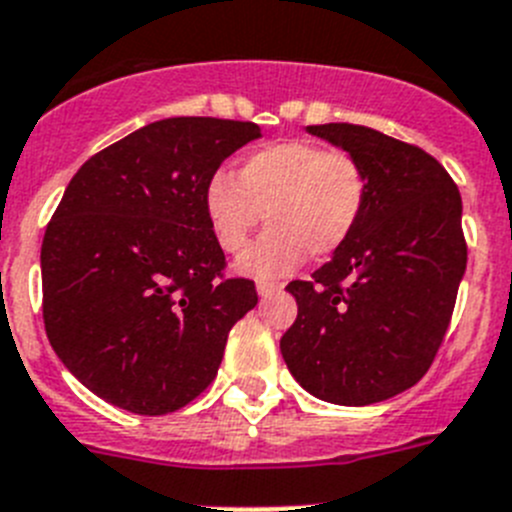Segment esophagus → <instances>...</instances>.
Masks as SVG:
<instances>
[{
    "label": "esophagus",
    "instance_id": "1",
    "mask_svg": "<svg viewBox=\"0 0 512 512\" xmlns=\"http://www.w3.org/2000/svg\"><path fill=\"white\" fill-rule=\"evenodd\" d=\"M281 283H273V281H257V293H260V299H268L273 293L281 291Z\"/></svg>",
    "mask_w": 512,
    "mask_h": 512
}]
</instances>
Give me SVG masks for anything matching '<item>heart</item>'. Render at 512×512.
I'll use <instances>...</instances> for the list:
<instances>
[{
	"label": "heart",
	"mask_w": 512,
	"mask_h": 512,
	"mask_svg": "<svg viewBox=\"0 0 512 512\" xmlns=\"http://www.w3.org/2000/svg\"><path fill=\"white\" fill-rule=\"evenodd\" d=\"M366 203L361 159L304 139L250 151L237 175L216 172L203 195L208 226L226 255L247 247L265 213L270 229L239 260V270L255 278L293 273L306 255H335L361 224Z\"/></svg>",
	"instance_id": "1"
}]
</instances>
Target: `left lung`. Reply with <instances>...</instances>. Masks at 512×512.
I'll list each match as a JSON object with an SVG mask.
<instances>
[{
    "instance_id": "8db88e82",
    "label": "left lung",
    "mask_w": 512,
    "mask_h": 512,
    "mask_svg": "<svg viewBox=\"0 0 512 512\" xmlns=\"http://www.w3.org/2000/svg\"><path fill=\"white\" fill-rule=\"evenodd\" d=\"M306 131L361 159L368 203L345 247L286 286L299 314L283 361L324 402H384L428 373L446 337L466 270L459 188L428 151L373 128Z\"/></svg>"
}]
</instances>
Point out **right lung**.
I'll return each instance as SVG.
<instances>
[{
  "label": "right lung",
  "mask_w": 512,
  "mask_h": 512,
  "mask_svg": "<svg viewBox=\"0 0 512 512\" xmlns=\"http://www.w3.org/2000/svg\"><path fill=\"white\" fill-rule=\"evenodd\" d=\"M257 136L250 121L164 118L66 185L41 247L43 322L61 363L105 402L167 415L216 379L257 291L224 273L203 195Z\"/></svg>",
  "instance_id": "right-lung-1"
}]
</instances>
